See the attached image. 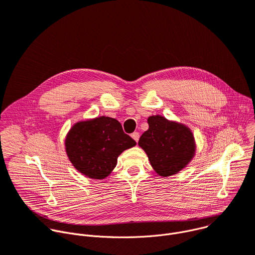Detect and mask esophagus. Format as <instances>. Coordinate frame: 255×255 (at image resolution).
Returning <instances> with one entry per match:
<instances>
[{
    "mask_svg": "<svg viewBox=\"0 0 255 255\" xmlns=\"http://www.w3.org/2000/svg\"><path fill=\"white\" fill-rule=\"evenodd\" d=\"M131 137L135 140V142H137L138 138H139V133H138V132H136V131H134V132H132V133H131Z\"/></svg>",
    "mask_w": 255,
    "mask_h": 255,
    "instance_id": "1",
    "label": "esophagus"
}]
</instances>
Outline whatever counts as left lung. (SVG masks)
<instances>
[{
    "label": "left lung",
    "mask_w": 255,
    "mask_h": 255,
    "mask_svg": "<svg viewBox=\"0 0 255 255\" xmlns=\"http://www.w3.org/2000/svg\"><path fill=\"white\" fill-rule=\"evenodd\" d=\"M149 129L138 139L155 171L161 176L180 171L194 154L191 131L183 125L167 121L161 116L148 119Z\"/></svg>",
    "instance_id": "8db88e82"
}]
</instances>
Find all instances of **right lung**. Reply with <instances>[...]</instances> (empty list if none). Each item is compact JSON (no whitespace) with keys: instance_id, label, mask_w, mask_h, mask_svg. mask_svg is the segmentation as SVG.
Here are the masks:
<instances>
[{"instance_id":"obj_1","label":"right lung","mask_w":255,"mask_h":255,"mask_svg":"<svg viewBox=\"0 0 255 255\" xmlns=\"http://www.w3.org/2000/svg\"><path fill=\"white\" fill-rule=\"evenodd\" d=\"M119 121L101 117L76 124L66 138L70 161L84 175L103 179L117 166L118 157L135 146Z\"/></svg>"}]
</instances>
